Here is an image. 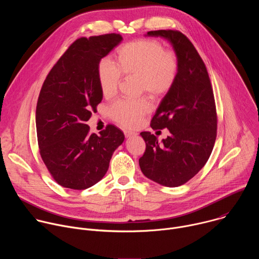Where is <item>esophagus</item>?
Wrapping results in <instances>:
<instances>
[{
  "label": "esophagus",
  "mask_w": 259,
  "mask_h": 259,
  "mask_svg": "<svg viewBox=\"0 0 259 259\" xmlns=\"http://www.w3.org/2000/svg\"><path fill=\"white\" fill-rule=\"evenodd\" d=\"M124 134H125V137H126V138H130V137H133V136L136 135V133H135V132H132V131H125Z\"/></svg>",
  "instance_id": "1"
}]
</instances>
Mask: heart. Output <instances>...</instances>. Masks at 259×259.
Here are the masks:
<instances>
[{
	"instance_id": "heart-1",
	"label": "heart",
	"mask_w": 259,
	"mask_h": 259,
	"mask_svg": "<svg viewBox=\"0 0 259 259\" xmlns=\"http://www.w3.org/2000/svg\"><path fill=\"white\" fill-rule=\"evenodd\" d=\"M115 63L102 59L97 65V79L101 94L113 97L118 90L121 76L137 77L138 93H147L154 99L166 96L174 87L179 72V60L175 52L151 39H141L120 46L115 53ZM151 105L145 98L118 100L108 109L109 117L118 124L135 128L150 113Z\"/></svg>"
}]
</instances>
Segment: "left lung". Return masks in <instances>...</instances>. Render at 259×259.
Here are the masks:
<instances>
[{
    "instance_id": "8db88e82",
    "label": "left lung",
    "mask_w": 259,
    "mask_h": 259,
    "mask_svg": "<svg viewBox=\"0 0 259 259\" xmlns=\"http://www.w3.org/2000/svg\"><path fill=\"white\" fill-rule=\"evenodd\" d=\"M146 35L170 42L179 72L151 122L154 130L167 128L171 134L159 142L151 132H141L146 147L139 166L147 178L176 188L193 178L212 153L217 130L213 89L206 65L187 35L172 29L147 31Z\"/></svg>"
}]
</instances>
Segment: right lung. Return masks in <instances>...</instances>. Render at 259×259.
Returning a JSON list of instances; mask_svg holds the SVG:
<instances>
[{
  "instance_id": "add662e5",
  "label": "right lung",
  "mask_w": 259,
  "mask_h": 259,
  "mask_svg": "<svg viewBox=\"0 0 259 259\" xmlns=\"http://www.w3.org/2000/svg\"><path fill=\"white\" fill-rule=\"evenodd\" d=\"M123 40L106 33L73 42L52 67L35 109L40 155L63 188L86 190L105 175L109 161L125 139L114 125L89 134L86 122L102 100L97 65Z\"/></svg>"
}]
</instances>
